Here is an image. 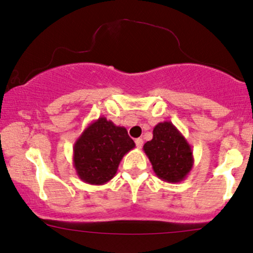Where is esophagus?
Wrapping results in <instances>:
<instances>
[{
  "instance_id": "obj_1",
  "label": "esophagus",
  "mask_w": 253,
  "mask_h": 253,
  "mask_svg": "<svg viewBox=\"0 0 253 253\" xmlns=\"http://www.w3.org/2000/svg\"><path fill=\"white\" fill-rule=\"evenodd\" d=\"M135 143H136V147H137L138 149H141V148L143 147V139H142V138H136L135 139Z\"/></svg>"
}]
</instances>
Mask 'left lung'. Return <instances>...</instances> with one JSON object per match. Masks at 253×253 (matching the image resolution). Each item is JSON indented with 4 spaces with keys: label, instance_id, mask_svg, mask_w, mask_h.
Returning a JSON list of instances; mask_svg holds the SVG:
<instances>
[{
    "label": "left lung",
    "instance_id": "obj_1",
    "mask_svg": "<svg viewBox=\"0 0 253 253\" xmlns=\"http://www.w3.org/2000/svg\"><path fill=\"white\" fill-rule=\"evenodd\" d=\"M143 150L156 176L165 182H181L194 165L191 145L171 122L154 127L153 139L143 145Z\"/></svg>",
    "mask_w": 253,
    "mask_h": 253
}]
</instances>
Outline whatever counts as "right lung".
<instances>
[{
  "label": "right lung",
  "instance_id": "add662e5",
  "mask_svg": "<svg viewBox=\"0 0 253 253\" xmlns=\"http://www.w3.org/2000/svg\"><path fill=\"white\" fill-rule=\"evenodd\" d=\"M135 148L124 126L99 117L86 126L73 147V166L88 185H104L117 173L123 156Z\"/></svg>",
  "mask_w": 253,
  "mask_h": 253
}]
</instances>
